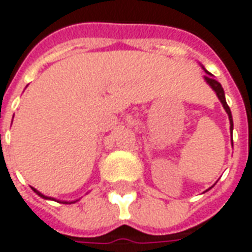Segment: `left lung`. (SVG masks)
<instances>
[{"label": "left lung", "instance_id": "left-lung-1", "mask_svg": "<svg viewBox=\"0 0 252 252\" xmlns=\"http://www.w3.org/2000/svg\"><path fill=\"white\" fill-rule=\"evenodd\" d=\"M205 72L207 73L205 76V82L210 87L213 89V91L217 94L218 99H220V102L222 103V106H224L225 112H226V114H228V117H229V123H230V133H232V131H233V120H232V113H230V109L229 106H228V103H226V101H225V93H224V89H222V86L218 83L217 80L213 77V75L210 73V72H207L205 69ZM232 144H233V142H232Z\"/></svg>", "mask_w": 252, "mask_h": 252}]
</instances>
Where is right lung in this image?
<instances>
[{"label":"right lung","mask_w":252,"mask_h":252,"mask_svg":"<svg viewBox=\"0 0 252 252\" xmlns=\"http://www.w3.org/2000/svg\"><path fill=\"white\" fill-rule=\"evenodd\" d=\"M32 191H34V192L36 193V195H39L40 198H43V199L57 200V199H54V198H50V196H46V195H43V193L39 192V191H38V189H35V188H32ZM77 200H79V199H77ZM77 200H71V202H68V200H63V202H61V203H69V205H71V203H75V202H77ZM57 202H60V200H57Z\"/></svg>","instance_id":"right-lung-1"}]
</instances>
